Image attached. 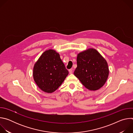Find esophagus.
<instances>
[{"instance_id":"1","label":"esophagus","mask_w":133,"mask_h":133,"mask_svg":"<svg viewBox=\"0 0 133 133\" xmlns=\"http://www.w3.org/2000/svg\"><path fill=\"white\" fill-rule=\"evenodd\" d=\"M72 69H69V74H72Z\"/></svg>"}]
</instances>
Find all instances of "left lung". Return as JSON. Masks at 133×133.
I'll list each match as a JSON object with an SVG mask.
<instances>
[{
  "label": "left lung",
  "instance_id": "left-lung-1",
  "mask_svg": "<svg viewBox=\"0 0 133 133\" xmlns=\"http://www.w3.org/2000/svg\"><path fill=\"white\" fill-rule=\"evenodd\" d=\"M77 65L74 74L86 88L96 90L104 86L108 76V66L96 49L89 48L78 54Z\"/></svg>",
  "mask_w": 133,
  "mask_h": 133
}]
</instances>
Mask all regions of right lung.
Returning <instances> with one entry per match:
<instances>
[{"mask_svg": "<svg viewBox=\"0 0 133 133\" xmlns=\"http://www.w3.org/2000/svg\"><path fill=\"white\" fill-rule=\"evenodd\" d=\"M68 75L58 53L52 49L44 52L35 63L34 79L43 91L51 93L57 89Z\"/></svg>", "mask_w": 133, "mask_h": 133, "instance_id": "1", "label": "right lung"}]
</instances>
